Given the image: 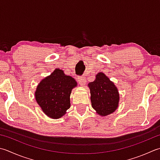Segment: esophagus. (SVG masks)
<instances>
[{
    "label": "esophagus",
    "instance_id": "esophagus-1",
    "mask_svg": "<svg viewBox=\"0 0 160 160\" xmlns=\"http://www.w3.org/2000/svg\"><path fill=\"white\" fill-rule=\"evenodd\" d=\"M78 81L81 86H84L86 84V79L84 76L78 77Z\"/></svg>",
    "mask_w": 160,
    "mask_h": 160
}]
</instances>
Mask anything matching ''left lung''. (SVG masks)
Here are the masks:
<instances>
[{
    "mask_svg": "<svg viewBox=\"0 0 160 160\" xmlns=\"http://www.w3.org/2000/svg\"><path fill=\"white\" fill-rule=\"evenodd\" d=\"M90 89L92 108L97 114L105 117L110 114L118 107L119 93L117 87L105 75L100 72L96 79L88 84Z\"/></svg>",
    "mask_w": 160,
    "mask_h": 160,
    "instance_id": "1",
    "label": "left lung"
}]
</instances>
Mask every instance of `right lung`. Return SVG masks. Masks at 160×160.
Masks as SVG:
<instances>
[{"instance_id":"right-lung-1","label":"right lung","mask_w":160,"mask_h":160,"mask_svg":"<svg viewBox=\"0 0 160 160\" xmlns=\"http://www.w3.org/2000/svg\"><path fill=\"white\" fill-rule=\"evenodd\" d=\"M76 86L74 78L56 68L39 82L34 93L35 99L46 115L58 119L69 109L71 90Z\"/></svg>"}]
</instances>
